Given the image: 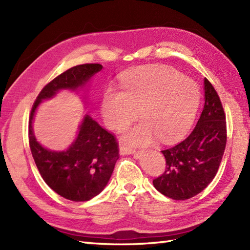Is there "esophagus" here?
Returning <instances> with one entry per match:
<instances>
[{
  "label": "esophagus",
  "mask_w": 250,
  "mask_h": 250,
  "mask_svg": "<svg viewBox=\"0 0 250 250\" xmlns=\"http://www.w3.org/2000/svg\"><path fill=\"white\" fill-rule=\"evenodd\" d=\"M119 153H120L121 156H125V155H134L135 157L139 156V155H137V153H136L135 150L131 149V148L124 147V146H121V147L119 148Z\"/></svg>",
  "instance_id": "esophagus-1"
}]
</instances>
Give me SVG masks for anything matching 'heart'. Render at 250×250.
I'll use <instances>...</instances> for the list:
<instances>
[{
	"label": "heart",
	"mask_w": 250,
	"mask_h": 250,
	"mask_svg": "<svg viewBox=\"0 0 250 250\" xmlns=\"http://www.w3.org/2000/svg\"><path fill=\"white\" fill-rule=\"evenodd\" d=\"M122 91L105 90L101 113L114 131L125 129L139 116L144 121L126 130L122 142L145 146L157 137L162 143L180 139L192 124L200 94L195 83L164 65L142 66L121 78Z\"/></svg>",
	"instance_id": "b5f03b06"
}]
</instances>
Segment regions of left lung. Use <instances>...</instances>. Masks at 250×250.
I'll use <instances>...</instances> for the list:
<instances>
[{"instance_id":"obj_1","label":"left lung","mask_w":250,"mask_h":250,"mask_svg":"<svg viewBox=\"0 0 250 250\" xmlns=\"http://www.w3.org/2000/svg\"><path fill=\"white\" fill-rule=\"evenodd\" d=\"M204 108L191 134L176 146L162 150L167 168L153 186L173 200L199 194L216 176L226 149V116L220 99L204 78Z\"/></svg>"}]
</instances>
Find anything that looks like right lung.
I'll return each mask as SVG.
<instances>
[{"label": "right lung", "instance_id": "obj_1", "mask_svg": "<svg viewBox=\"0 0 250 250\" xmlns=\"http://www.w3.org/2000/svg\"><path fill=\"white\" fill-rule=\"evenodd\" d=\"M102 68L101 64H82L62 73L43 88L31 110L30 148L41 176L55 192L74 202L91 200L108 184L119 158L116 139L86 114L72 144L64 150H51L37 141L33 120L40 104L63 90L83 92L86 100L90 81Z\"/></svg>", "mask_w": 250, "mask_h": 250}]
</instances>
